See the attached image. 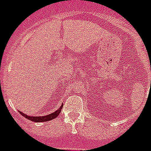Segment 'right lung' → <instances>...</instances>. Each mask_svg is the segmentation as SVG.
Returning a JSON list of instances; mask_svg holds the SVG:
<instances>
[{
  "label": "right lung",
  "instance_id": "right-lung-1",
  "mask_svg": "<svg viewBox=\"0 0 151 151\" xmlns=\"http://www.w3.org/2000/svg\"><path fill=\"white\" fill-rule=\"evenodd\" d=\"M63 105H61V106L57 111H55L53 113H51V114H49V115H45V116H30V115H27L26 114H24V113H22V111H19V113L21 114V115L24 117V118L27 119H29L31 121L33 122H36V123H38V122H46V121H50V120H52L53 119H55L56 117H58L59 114H60L61 110H62V108H63Z\"/></svg>",
  "mask_w": 151,
  "mask_h": 151
}]
</instances>
